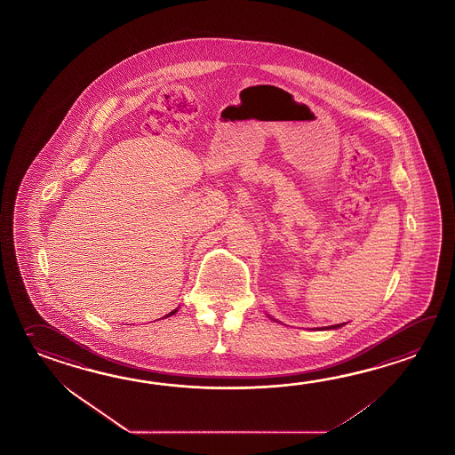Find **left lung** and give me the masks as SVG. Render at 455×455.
Listing matches in <instances>:
<instances>
[{
	"mask_svg": "<svg viewBox=\"0 0 455 455\" xmlns=\"http://www.w3.org/2000/svg\"><path fill=\"white\" fill-rule=\"evenodd\" d=\"M340 326H344V323H342V324H334V326H330L328 330H336V328H340Z\"/></svg>",
	"mask_w": 455,
	"mask_h": 455,
	"instance_id": "8db88e82",
	"label": "left lung"
}]
</instances>
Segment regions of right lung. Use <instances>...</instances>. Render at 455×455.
<instances>
[{
    "instance_id": "1",
    "label": "right lung",
    "mask_w": 455,
    "mask_h": 455,
    "mask_svg": "<svg viewBox=\"0 0 455 455\" xmlns=\"http://www.w3.org/2000/svg\"><path fill=\"white\" fill-rule=\"evenodd\" d=\"M174 313H176V310H174V312H171L170 315H166V316H171V315H174Z\"/></svg>"
}]
</instances>
